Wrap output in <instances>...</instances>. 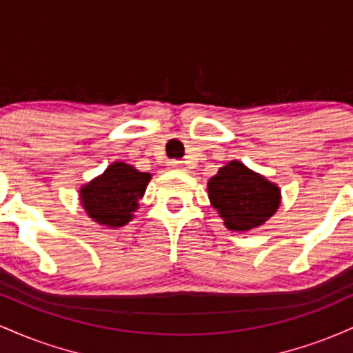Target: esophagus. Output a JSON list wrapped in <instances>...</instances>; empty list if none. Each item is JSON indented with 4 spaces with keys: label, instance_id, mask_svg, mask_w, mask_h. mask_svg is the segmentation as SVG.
I'll list each match as a JSON object with an SVG mask.
<instances>
[{
    "label": "esophagus",
    "instance_id": "esophagus-1",
    "mask_svg": "<svg viewBox=\"0 0 353 353\" xmlns=\"http://www.w3.org/2000/svg\"><path fill=\"white\" fill-rule=\"evenodd\" d=\"M169 169H174V171H182V169H184V163L179 159L169 161Z\"/></svg>",
    "mask_w": 353,
    "mask_h": 353
}]
</instances>
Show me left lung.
<instances>
[{
	"label": "left lung",
	"instance_id": "left-lung-1",
	"mask_svg": "<svg viewBox=\"0 0 353 353\" xmlns=\"http://www.w3.org/2000/svg\"><path fill=\"white\" fill-rule=\"evenodd\" d=\"M208 189L210 202L230 230H249L264 224L281 202L277 185L239 161L219 169Z\"/></svg>",
	"mask_w": 353,
	"mask_h": 353
}]
</instances>
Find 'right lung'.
Listing matches in <instances>:
<instances>
[{"mask_svg": "<svg viewBox=\"0 0 353 353\" xmlns=\"http://www.w3.org/2000/svg\"><path fill=\"white\" fill-rule=\"evenodd\" d=\"M148 172H139L132 165L114 163L81 189V202L99 224L123 228L131 221L148 185Z\"/></svg>", "mask_w": 353, "mask_h": 353, "instance_id": "1", "label": "right lung"}]
</instances>
